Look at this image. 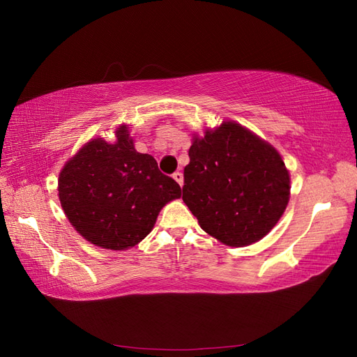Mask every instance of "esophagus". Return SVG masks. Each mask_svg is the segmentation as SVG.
<instances>
[{"mask_svg": "<svg viewBox=\"0 0 357 357\" xmlns=\"http://www.w3.org/2000/svg\"><path fill=\"white\" fill-rule=\"evenodd\" d=\"M173 179L176 181V183H178L179 185L184 184V174L181 173V172H174V173H173Z\"/></svg>", "mask_w": 357, "mask_h": 357, "instance_id": "obj_1", "label": "esophagus"}]
</instances>
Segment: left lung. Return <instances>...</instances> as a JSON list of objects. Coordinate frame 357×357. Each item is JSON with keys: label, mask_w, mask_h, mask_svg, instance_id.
I'll return each instance as SVG.
<instances>
[{"label": "left lung", "mask_w": 357, "mask_h": 357, "mask_svg": "<svg viewBox=\"0 0 357 357\" xmlns=\"http://www.w3.org/2000/svg\"><path fill=\"white\" fill-rule=\"evenodd\" d=\"M184 169L183 201L201 229L225 245L262 239L290 198V176L278 151L236 123L195 138Z\"/></svg>", "instance_id": "obj_1"}]
</instances>
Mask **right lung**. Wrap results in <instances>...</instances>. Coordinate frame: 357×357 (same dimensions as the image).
<instances>
[{"label": "right lung", "mask_w": 357, "mask_h": 357, "mask_svg": "<svg viewBox=\"0 0 357 357\" xmlns=\"http://www.w3.org/2000/svg\"><path fill=\"white\" fill-rule=\"evenodd\" d=\"M126 126L116 142H87L66 164L58 181L59 201L77 231L92 244L126 250L153 229L159 210L181 196L173 178L156 159L138 153Z\"/></svg>", "instance_id": "obj_1"}]
</instances>
